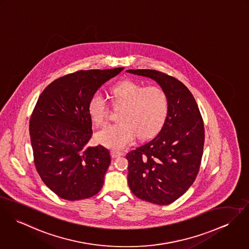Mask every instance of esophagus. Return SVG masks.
Returning a JSON list of instances; mask_svg holds the SVG:
<instances>
[{
	"label": "esophagus",
	"instance_id": "esophagus-1",
	"mask_svg": "<svg viewBox=\"0 0 249 249\" xmlns=\"http://www.w3.org/2000/svg\"><path fill=\"white\" fill-rule=\"evenodd\" d=\"M111 157H112L113 159L119 158V157H121V156H123V155H124L123 153H121V152H118V151H111Z\"/></svg>",
	"mask_w": 249,
	"mask_h": 249
}]
</instances>
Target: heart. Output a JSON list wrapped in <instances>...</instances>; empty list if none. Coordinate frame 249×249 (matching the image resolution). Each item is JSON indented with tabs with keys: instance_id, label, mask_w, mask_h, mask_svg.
<instances>
[{
	"instance_id": "heart-1",
	"label": "heart",
	"mask_w": 249,
	"mask_h": 249,
	"mask_svg": "<svg viewBox=\"0 0 249 249\" xmlns=\"http://www.w3.org/2000/svg\"><path fill=\"white\" fill-rule=\"evenodd\" d=\"M111 103L121 107L119 123L103 127L95 134V141L109 149L126 148L137 137L150 138L164 125L170 102L165 90L159 86L144 87L142 84L125 80L111 86L109 90ZM109 107L100 92L93 93L88 102V112L95 125H101Z\"/></svg>"
}]
</instances>
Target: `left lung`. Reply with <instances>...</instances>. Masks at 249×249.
<instances>
[{
    "instance_id": "left-lung-1",
    "label": "left lung",
    "mask_w": 249,
    "mask_h": 249,
    "mask_svg": "<svg viewBox=\"0 0 249 249\" xmlns=\"http://www.w3.org/2000/svg\"><path fill=\"white\" fill-rule=\"evenodd\" d=\"M127 72L155 80L169 97L168 117L160 133L126 155L131 191L143 200L167 205L189 189L198 173L203 121L193 94L178 79L154 70Z\"/></svg>"
}]
</instances>
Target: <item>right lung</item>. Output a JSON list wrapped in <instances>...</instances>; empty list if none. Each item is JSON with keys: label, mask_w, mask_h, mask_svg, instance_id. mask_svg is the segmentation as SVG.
Returning a JSON list of instances; mask_svg holds the SVG:
<instances>
[{"label": "right lung", "mask_w": 249, "mask_h": 249, "mask_svg": "<svg viewBox=\"0 0 249 249\" xmlns=\"http://www.w3.org/2000/svg\"><path fill=\"white\" fill-rule=\"evenodd\" d=\"M124 68L79 71L50 84L40 94L29 121L34 164L44 183L67 200L98 193L111 164L102 145L88 146L92 123L89 97Z\"/></svg>", "instance_id": "obj_1"}]
</instances>
